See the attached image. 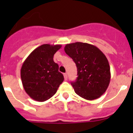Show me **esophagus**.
I'll use <instances>...</instances> for the list:
<instances>
[{"label": "esophagus", "instance_id": "obj_1", "mask_svg": "<svg viewBox=\"0 0 133 133\" xmlns=\"http://www.w3.org/2000/svg\"><path fill=\"white\" fill-rule=\"evenodd\" d=\"M64 80H65V81H66V80H67V78H68L67 74L66 73L64 74Z\"/></svg>", "mask_w": 133, "mask_h": 133}]
</instances>
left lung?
Returning a JSON list of instances; mask_svg holds the SVG:
<instances>
[{
  "mask_svg": "<svg viewBox=\"0 0 133 133\" xmlns=\"http://www.w3.org/2000/svg\"><path fill=\"white\" fill-rule=\"evenodd\" d=\"M66 54L77 67V77L71 85L75 92L84 99H97L105 92L110 81L109 61L99 49L85 43L67 44Z\"/></svg>",
  "mask_w": 133,
  "mask_h": 133,
  "instance_id": "obj_1",
  "label": "left lung"
}]
</instances>
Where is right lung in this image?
<instances>
[{
  "mask_svg": "<svg viewBox=\"0 0 133 133\" xmlns=\"http://www.w3.org/2000/svg\"><path fill=\"white\" fill-rule=\"evenodd\" d=\"M62 46L44 44L29 55L23 63L21 77L23 87L29 97L36 101L49 99L56 92L64 81L54 62V55Z\"/></svg>",
  "mask_w": 133,
  "mask_h": 133,
  "instance_id": "add662e5",
  "label": "right lung"
}]
</instances>
